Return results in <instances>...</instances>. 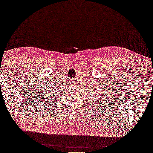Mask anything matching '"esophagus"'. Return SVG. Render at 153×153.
Returning <instances> with one entry per match:
<instances>
[{"label": "esophagus", "instance_id": "34e87169", "mask_svg": "<svg viewBox=\"0 0 153 153\" xmlns=\"http://www.w3.org/2000/svg\"><path fill=\"white\" fill-rule=\"evenodd\" d=\"M72 82H73V81H72Z\"/></svg>", "mask_w": 153, "mask_h": 153}]
</instances>
